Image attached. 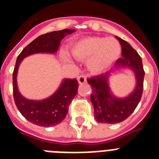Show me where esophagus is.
I'll use <instances>...</instances> for the list:
<instances>
[{
	"label": "esophagus",
	"instance_id": "34e87169",
	"mask_svg": "<svg viewBox=\"0 0 159 159\" xmlns=\"http://www.w3.org/2000/svg\"><path fill=\"white\" fill-rule=\"evenodd\" d=\"M77 81H78L79 84H84V83L87 82V77L83 76V75H81V76L77 77Z\"/></svg>",
	"mask_w": 159,
	"mask_h": 159
}]
</instances>
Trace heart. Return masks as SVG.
Listing matches in <instances>:
<instances>
[{
  "instance_id": "heart-1",
  "label": "heart",
  "mask_w": 159,
  "mask_h": 159,
  "mask_svg": "<svg viewBox=\"0 0 159 159\" xmlns=\"http://www.w3.org/2000/svg\"><path fill=\"white\" fill-rule=\"evenodd\" d=\"M72 56L77 60H87V69L92 73L99 74L118 60L121 53V46L115 38L97 36L85 37L70 45ZM62 59H67V53L61 52Z\"/></svg>"
}]
</instances>
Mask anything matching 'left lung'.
Masks as SVG:
<instances>
[{"label": "left lung", "mask_w": 159, "mask_h": 159, "mask_svg": "<svg viewBox=\"0 0 159 159\" xmlns=\"http://www.w3.org/2000/svg\"><path fill=\"white\" fill-rule=\"evenodd\" d=\"M116 39L121 45L122 57L116 62L115 69L87 79L92 90L91 102L94 107L95 119L100 123L116 124L125 120L135 110L143 93L144 71L140 56L128 42L119 37ZM120 68H129L134 71L136 81L135 90L124 98L114 96L108 85L111 73Z\"/></svg>", "instance_id": "8db88e82"}]
</instances>
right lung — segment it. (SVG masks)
<instances>
[{
	"mask_svg": "<svg viewBox=\"0 0 159 159\" xmlns=\"http://www.w3.org/2000/svg\"><path fill=\"white\" fill-rule=\"evenodd\" d=\"M72 29L53 31L36 38L19 54L13 72L14 100L19 111L25 118L36 125L51 127L61 123L68 111V106L77 95L78 82L75 79H63L57 90L43 100H30L19 92L17 73L20 64L25 57L34 53H55L60 42L67 34L74 32Z\"/></svg>",
	"mask_w": 159,
	"mask_h": 159,
	"instance_id": "right-lung-1",
	"label": "right lung"
}]
</instances>
